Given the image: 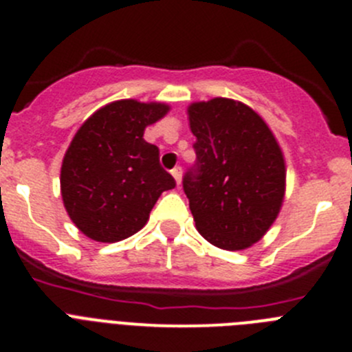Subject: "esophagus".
I'll list each match as a JSON object with an SVG mask.
<instances>
[{"label":"esophagus","instance_id":"1","mask_svg":"<svg viewBox=\"0 0 352 352\" xmlns=\"http://www.w3.org/2000/svg\"><path fill=\"white\" fill-rule=\"evenodd\" d=\"M172 175L173 179H175L177 186H180V180H182V168H180V166H175V168L172 170Z\"/></svg>","mask_w":352,"mask_h":352}]
</instances>
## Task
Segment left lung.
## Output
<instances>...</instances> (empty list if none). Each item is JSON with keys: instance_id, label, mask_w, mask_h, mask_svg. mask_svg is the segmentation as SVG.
Segmentation results:
<instances>
[{"instance_id": "1", "label": "left lung", "mask_w": 352, "mask_h": 352, "mask_svg": "<svg viewBox=\"0 0 352 352\" xmlns=\"http://www.w3.org/2000/svg\"><path fill=\"white\" fill-rule=\"evenodd\" d=\"M196 163L182 179L202 236L225 250H243L264 236L285 197L281 148L247 105L212 98L189 107Z\"/></svg>"}]
</instances>
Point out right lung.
Segmentation results:
<instances>
[{"instance_id": "1", "label": "right lung", "mask_w": 352, "mask_h": 352, "mask_svg": "<svg viewBox=\"0 0 352 352\" xmlns=\"http://www.w3.org/2000/svg\"><path fill=\"white\" fill-rule=\"evenodd\" d=\"M168 112L165 104L119 100L88 117L67 148L61 194L74 225L97 242L140 232L163 190L175 179L160 165V150L144 127Z\"/></svg>"}]
</instances>
